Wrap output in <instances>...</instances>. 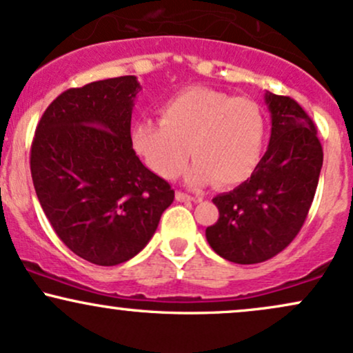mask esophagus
<instances>
[{
    "label": "esophagus",
    "mask_w": 353,
    "mask_h": 353,
    "mask_svg": "<svg viewBox=\"0 0 353 353\" xmlns=\"http://www.w3.org/2000/svg\"><path fill=\"white\" fill-rule=\"evenodd\" d=\"M176 199L179 201V202H190V201H197L196 197L189 196V194H185V192H181V190H177V192H176Z\"/></svg>",
    "instance_id": "34e87169"
}]
</instances>
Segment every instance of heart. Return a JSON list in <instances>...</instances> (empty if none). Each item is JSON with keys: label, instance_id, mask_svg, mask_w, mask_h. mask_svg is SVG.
I'll return each mask as SVG.
<instances>
[{"label": "heart", "instance_id": "b5f03b06", "mask_svg": "<svg viewBox=\"0 0 353 353\" xmlns=\"http://www.w3.org/2000/svg\"><path fill=\"white\" fill-rule=\"evenodd\" d=\"M161 121L143 119L131 144L144 164L164 179H176L188 164L192 184L234 188L259 168L265 143V117L252 99L230 98L210 88L182 89L159 108Z\"/></svg>", "mask_w": 353, "mask_h": 353}]
</instances>
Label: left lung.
Masks as SVG:
<instances>
[{
  "instance_id": "1",
  "label": "left lung",
  "mask_w": 353,
  "mask_h": 353,
  "mask_svg": "<svg viewBox=\"0 0 353 353\" xmlns=\"http://www.w3.org/2000/svg\"><path fill=\"white\" fill-rule=\"evenodd\" d=\"M272 131L255 172L212 202L219 219L205 229L214 252L234 264H259L282 252L305 222L323 151L314 121L297 101L265 92Z\"/></svg>"
}]
</instances>
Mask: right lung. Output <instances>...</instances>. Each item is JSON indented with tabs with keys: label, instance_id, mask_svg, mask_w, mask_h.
I'll return each instance as SVG.
<instances>
[{
	"label": "right lung",
	"instance_id": "1",
	"mask_svg": "<svg viewBox=\"0 0 353 353\" xmlns=\"http://www.w3.org/2000/svg\"><path fill=\"white\" fill-rule=\"evenodd\" d=\"M136 76L94 81L48 106L31 144V177L58 237L96 265H117L148 245L174 190L131 144Z\"/></svg>",
	"mask_w": 353,
	"mask_h": 353
}]
</instances>
